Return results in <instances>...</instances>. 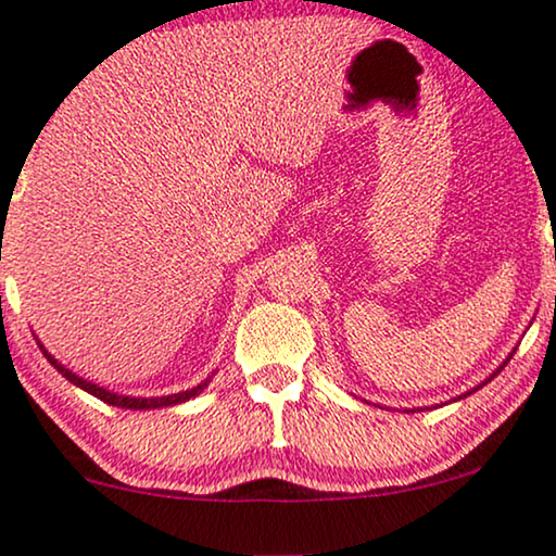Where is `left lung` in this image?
Returning a JSON list of instances; mask_svg holds the SVG:
<instances>
[{"instance_id":"1","label":"left lung","mask_w":556,"mask_h":556,"mask_svg":"<svg viewBox=\"0 0 556 556\" xmlns=\"http://www.w3.org/2000/svg\"><path fill=\"white\" fill-rule=\"evenodd\" d=\"M510 356H513V354H510ZM510 356H508V359H505V362H503V364H501V367H497V369H495V371H493V375H490V377H488V379H484V382H482V384H488V382H490V379H493V377H495V375H497V371H501V369H503V367H505V364H508V362H510ZM482 384H477V388H475V390H480V388H482ZM475 390H469V392H465V395H459V400H462V397H467V395H472V392H475Z\"/></svg>"}]
</instances>
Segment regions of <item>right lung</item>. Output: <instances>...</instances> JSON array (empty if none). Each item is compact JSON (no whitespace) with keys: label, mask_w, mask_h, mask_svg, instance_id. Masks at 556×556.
<instances>
[{"label":"right lung","mask_w":556,"mask_h":556,"mask_svg":"<svg viewBox=\"0 0 556 556\" xmlns=\"http://www.w3.org/2000/svg\"><path fill=\"white\" fill-rule=\"evenodd\" d=\"M38 346H40V351H43L46 359L53 364V369H59L61 375L68 379V382L76 384V388H81L84 392H89V395H94L97 400H102V403L115 405V407H125V410H156V407H168V405L187 403V400H192V397L200 395V392L205 390L207 384H210V379H213V377H207L205 382H200V384H197V388H192V390L174 392V395H164V397H132V395H121V392H112V390H108V388H100V384L89 382V379H84V377L76 375V371L63 367V364H61L59 359H55V356L48 354L46 346H43V343H40V341H38Z\"/></svg>","instance_id":"add662e5"}]
</instances>
